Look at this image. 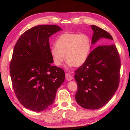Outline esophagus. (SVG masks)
Instances as JSON below:
<instances>
[{"instance_id":"esophagus-1","label":"esophagus","mask_w":130,"mask_h":130,"mask_svg":"<svg viewBox=\"0 0 130 130\" xmlns=\"http://www.w3.org/2000/svg\"><path fill=\"white\" fill-rule=\"evenodd\" d=\"M66 78L68 81H70L73 79V77L71 74H70L69 73H67V74H66Z\"/></svg>"}]
</instances>
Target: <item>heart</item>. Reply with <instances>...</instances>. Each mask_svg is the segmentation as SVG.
Returning <instances> with one entry per match:
<instances>
[{
    "mask_svg": "<svg viewBox=\"0 0 130 130\" xmlns=\"http://www.w3.org/2000/svg\"><path fill=\"white\" fill-rule=\"evenodd\" d=\"M50 50L54 64L60 66L65 60L69 66L78 67L87 60L91 49L90 38L85 34L64 33Z\"/></svg>",
    "mask_w": 130,
    "mask_h": 130,
    "instance_id": "heart-1",
    "label": "heart"
}]
</instances>
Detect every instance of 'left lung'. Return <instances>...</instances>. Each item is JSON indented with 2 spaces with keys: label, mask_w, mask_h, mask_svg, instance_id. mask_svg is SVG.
Returning a JSON list of instances; mask_svg holds the SVG:
<instances>
[{
  "label": "left lung",
  "mask_w": 130,
  "mask_h": 130,
  "mask_svg": "<svg viewBox=\"0 0 130 130\" xmlns=\"http://www.w3.org/2000/svg\"><path fill=\"white\" fill-rule=\"evenodd\" d=\"M94 31L92 44H99L90 53L87 60L75 71L77 85L75 99L86 109H96L111 100L118 88L120 58L115 44H104L113 40L107 31L91 25Z\"/></svg>",
  "instance_id": "1"
}]
</instances>
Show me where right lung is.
Listing matches in <instances>:
<instances>
[{
	"mask_svg": "<svg viewBox=\"0 0 130 130\" xmlns=\"http://www.w3.org/2000/svg\"><path fill=\"white\" fill-rule=\"evenodd\" d=\"M62 30L55 25H40L26 31L18 40L10 64L14 93L27 109L41 112L52 105L64 81L62 68L52 66L49 37Z\"/></svg>",
	"mask_w": 130,
	"mask_h": 130,
	"instance_id": "right-lung-1",
	"label": "right lung"
}]
</instances>
